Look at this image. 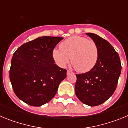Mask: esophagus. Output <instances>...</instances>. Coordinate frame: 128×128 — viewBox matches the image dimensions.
Here are the masks:
<instances>
[{"mask_svg": "<svg viewBox=\"0 0 128 128\" xmlns=\"http://www.w3.org/2000/svg\"><path fill=\"white\" fill-rule=\"evenodd\" d=\"M70 74H73V72H72L71 71H70V70L66 71V75L68 76V75H70Z\"/></svg>", "mask_w": 128, "mask_h": 128, "instance_id": "esophagus-1", "label": "esophagus"}]
</instances>
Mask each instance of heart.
<instances>
[{
	"label": "heart",
	"instance_id": "b5f03b06",
	"mask_svg": "<svg viewBox=\"0 0 128 128\" xmlns=\"http://www.w3.org/2000/svg\"><path fill=\"white\" fill-rule=\"evenodd\" d=\"M99 57L96 43L85 37L73 36L60 44V49L54 48L52 58L60 67L64 68L70 61L78 72L84 73L94 67Z\"/></svg>",
	"mask_w": 128,
	"mask_h": 128
}]
</instances>
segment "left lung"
<instances>
[{"label": "left lung", "instance_id": "8db88e82", "mask_svg": "<svg viewBox=\"0 0 128 128\" xmlns=\"http://www.w3.org/2000/svg\"><path fill=\"white\" fill-rule=\"evenodd\" d=\"M98 46L99 57L94 67L84 74H76L75 92L82 103L100 105L114 93L121 72L118 53L112 46L98 35L86 33Z\"/></svg>", "mask_w": 128, "mask_h": 128}]
</instances>
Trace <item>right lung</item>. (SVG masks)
<instances>
[{"instance_id": "add662e5", "label": "right lung", "mask_w": 128, "mask_h": 128, "mask_svg": "<svg viewBox=\"0 0 128 128\" xmlns=\"http://www.w3.org/2000/svg\"><path fill=\"white\" fill-rule=\"evenodd\" d=\"M62 37L42 36L24 44L11 59L10 79L14 94L28 104L40 106L54 98L66 70L55 64L52 50Z\"/></svg>"}]
</instances>
